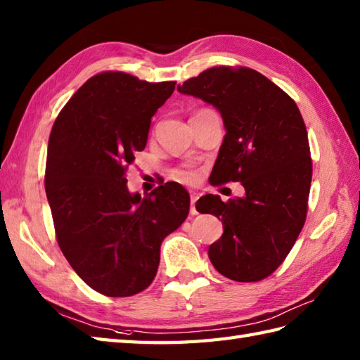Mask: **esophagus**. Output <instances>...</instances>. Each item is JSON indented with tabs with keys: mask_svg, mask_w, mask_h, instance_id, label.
I'll use <instances>...</instances> for the list:
<instances>
[{
	"mask_svg": "<svg viewBox=\"0 0 360 360\" xmlns=\"http://www.w3.org/2000/svg\"><path fill=\"white\" fill-rule=\"evenodd\" d=\"M198 195L197 194H191V214L195 215L197 214V210H195V202H197Z\"/></svg>",
	"mask_w": 360,
	"mask_h": 360,
	"instance_id": "esophagus-1",
	"label": "esophagus"
}]
</instances>
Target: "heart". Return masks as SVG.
Masks as SVG:
<instances>
[{"instance_id": "b5f03b06", "label": "heart", "mask_w": 360, "mask_h": 360, "mask_svg": "<svg viewBox=\"0 0 360 360\" xmlns=\"http://www.w3.org/2000/svg\"><path fill=\"white\" fill-rule=\"evenodd\" d=\"M172 179L177 180L180 183H185V185H193L198 180V172L194 169L193 166L185 165L180 166L177 169L172 171Z\"/></svg>"}]
</instances>
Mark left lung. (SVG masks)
Instances as JSON below:
<instances>
[{
	"label": "left lung",
	"instance_id": "obj_1",
	"mask_svg": "<svg viewBox=\"0 0 360 360\" xmlns=\"http://www.w3.org/2000/svg\"><path fill=\"white\" fill-rule=\"evenodd\" d=\"M177 89L217 108L225 123L211 185L240 181L246 193L228 202L206 194L195 203L225 228L207 251L211 263L231 281H263L282 265L307 220L313 162L300 110L245 66L210 68Z\"/></svg>",
	"mask_w": 360,
	"mask_h": 360
}]
</instances>
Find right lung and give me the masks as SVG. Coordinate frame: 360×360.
I'll list each match as a JSON object with an SVG mask.
<instances>
[{
	"mask_svg": "<svg viewBox=\"0 0 360 360\" xmlns=\"http://www.w3.org/2000/svg\"><path fill=\"white\" fill-rule=\"evenodd\" d=\"M174 89L175 82L101 72L72 95L52 127L44 188L55 236L82 281L108 297H129L153 283L160 245L189 214L179 183L141 198L124 177Z\"/></svg>",
	"mask_w": 360,
	"mask_h": 360,
	"instance_id": "obj_1",
	"label": "right lung"
}]
</instances>
